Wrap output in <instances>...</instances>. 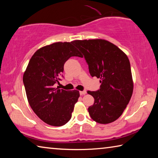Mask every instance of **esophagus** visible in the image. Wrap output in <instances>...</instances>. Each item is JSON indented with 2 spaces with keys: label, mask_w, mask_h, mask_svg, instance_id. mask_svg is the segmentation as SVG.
<instances>
[{
  "label": "esophagus",
  "mask_w": 158,
  "mask_h": 158,
  "mask_svg": "<svg viewBox=\"0 0 158 158\" xmlns=\"http://www.w3.org/2000/svg\"><path fill=\"white\" fill-rule=\"evenodd\" d=\"M79 93H80V95H84L86 94V90H83V91H80Z\"/></svg>",
  "instance_id": "34e87169"
}]
</instances>
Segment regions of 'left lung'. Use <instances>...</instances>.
Listing matches in <instances>:
<instances>
[{"instance_id":"1","label":"left lung","mask_w":158,"mask_h":158,"mask_svg":"<svg viewBox=\"0 0 158 158\" xmlns=\"http://www.w3.org/2000/svg\"><path fill=\"white\" fill-rule=\"evenodd\" d=\"M89 65L92 77L99 78L100 89L87 93L94 98L89 107L91 118L108 124L121 116L132 97L133 80L127 55L111 42L102 39L73 41Z\"/></svg>"}]
</instances>
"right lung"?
<instances>
[{
	"mask_svg": "<svg viewBox=\"0 0 158 158\" xmlns=\"http://www.w3.org/2000/svg\"><path fill=\"white\" fill-rule=\"evenodd\" d=\"M72 56L82 57L73 41L58 42L35 52L23 76L26 96L31 109L42 121L62 126L72 117L79 91L53 87L59 83L64 64Z\"/></svg>",
	"mask_w": 158,
	"mask_h": 158,
	"instance_id": "1",
	"label": "right lung"
}]
</instances>
